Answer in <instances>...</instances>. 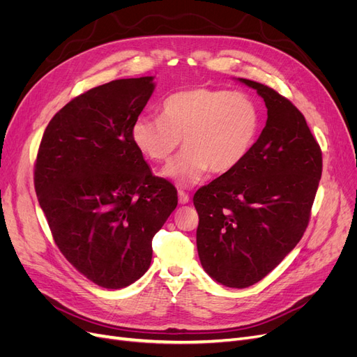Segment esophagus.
Wrapping results in <instances>:
<instances>
[{
    "label": "esophagus",
    "mask_w": 357,
    "mask_h": 357,
    "mask_svg": "<svg viewBox=\"0 0 357 357\" xmlns=\"http://www.w3.org/2000/svg\"><path fill=\"white\" fill-rule=\"evenodd\" d=\"M178 199H179V204H187L190 202V195L185 191H178Z\"/></svg>",
    "instance_id": "1"
}]
</instances>
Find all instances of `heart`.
<instances>
[{
	"instance_id": "obj_1",
	"label": "heart",
	"mask_w": 357,
	"mask_h": 357,
	"mask_svg": "<svg viewBox=\"0 0 357 357\" xmlns=\"http://www.w3.org/2000/svg\"><path fill=\"white\" fill-rule=\"evenodd\" d=\"M261 114L244 92L192 86L169 96L160 117H141L132 126L135 147L154 163L166 162L182 139L183 150L163 176L181 188L199 183L208 170L228 174L253 150Z\"/></svg>"
}]
</instances>
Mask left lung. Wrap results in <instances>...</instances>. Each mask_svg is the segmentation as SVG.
Masks as SVG:
<instances>
[{
	"instance_id": "obj_1",
	"label": "left lung",
	"mask_w": 357,
	"mask_h": 357,
	"mask_svg": "<svg viewBox=\"0 0 357 357\" xmlns=\"http://www.w3.org/2000/svg\"><path fill=\"white\" fill-rule=\"evenodd\" d=\"M268 109L245 160L194 194L203 269L229 288L273 271L301 240L322 175V151L305 116L275 89L250 81Z\"/></svg>"
}]
</instances>
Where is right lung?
Listing matches in <instances>:
<instances>
[{"mask_svg":"<svg viewBox=\"0 0 357 357\" xmlns=\"http://www.w3.org/2000/svg\"><path fill=\"white\" fill-rule=\"evenodd\" d=\"M153 79H117L75 97L50 121L36 155L35 191L52 238L102 288L147 272L153 236L178 204L175 187L151 174L130 137Z\"/></svg>","mask_w":357,"mask_h":357,"instance_id":"add662e5","label":"right lung"}]
</instances>
